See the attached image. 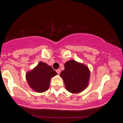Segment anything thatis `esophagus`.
Segmentation results:
<instances>
[{
    "label": "esophagus",
    "instance_id": "1",
    "mask_svg": "<svg viewBox=\"0 0 123 123\" xmlns=\"http://www.w3.org/2000/svg\"><path fill=\"white\" fill-rule=\"evenodd\" d=\"M56 72H57L58 74H60V73H61V69H57V70H56Z\"/></svg>",
    "mask_w": 123,
    "mask_h": 123
}]
</instances>
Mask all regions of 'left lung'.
<instances>
[{"label": "left lung", "instance_id": "obj_1", "mask_svg": "<svg viewBox=\"0 0 123 123\" xmlns=\"http://www.w3.org/2000/svg\"><path fill=\"white\" fill-rule=\"evenodd\" d=\"M65 69L60 73L67 91L72 93L81 92L87 88L90 79L88 68L83 63L70 60L65 63Z\"/></svg>", "mask_w": 123, "mask_h": 123}]
</instances>
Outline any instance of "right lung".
<instances>
[{"mask_svg": "<svg viewBox=\"0 0 123 123\" xmlns=\"http://www.w3.org/2000/svg\"><path fill=\"white\" fill-rule=\"evenodd\" d=\"M57 74L51 66L40 62L33 69L27 72L26 79L32 90L37 92H43L49 89L51 77Z\"/></svg>", "mask_w": 123, "mask_h": 123, "instance_id": "add662e5", "label": "right lung"}]
</instances>
